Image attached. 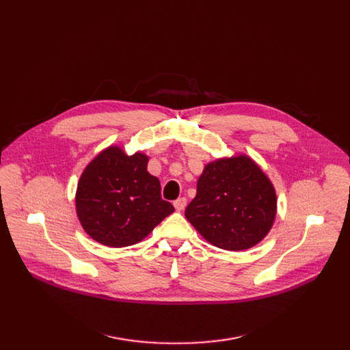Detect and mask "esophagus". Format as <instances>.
Segmentation results:
<instances>
[{
	"mask_svg": "<svg viewBox=\"0 0 350 350\" xmlns=\"http://www.w3.org/2000/svg\"><path fill=\"white\" fill-rule=\"evenodd\" d=\"M173 206H174V208L177 210V211H181V210H185V207L187 206V198L186 197H180V198H177L174 203H173Z\"/></svg>",
	"mask_w": 350,
	"mask_h": 350,
	"instance_id": "1",
	"label": "esophagus"
}]
</instances>
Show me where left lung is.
<instances>
[{"mask_svg": "<svg viewBox=\"0 0 350 350\" xmlns=\"http://www.w3.org/2000/svg\"><path fill=\"white\" fill-rule=\"evenodd\" d=\"M185 214L214 247L244 251L261 243L272 228L277 193L247 154L221 157L204 167Z\"/></svg>", "mask_w": 350, "mask_h": 350, "instance_id": "1", "label": "left lung"}]
</instances>
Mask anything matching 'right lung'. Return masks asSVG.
<instances>
[{
	"label": "right lung",
	"instance_id": "1",
	"mask_svg": "<svg viewBox=\"0 0 350 350\" xmlns=\"http://www.w3.org/2000/svg\"><path fill=\"white\" fill-rule=\"evenodd\" d=\"M149 157L129 156L109 146L81 174L75 204L85 232L99 244L122 248L137 244L174 211L160 194V181L147 172Z\"/></svg>",
	"mask_w": 350,
	"mask_h": 350
}]
</instances>
